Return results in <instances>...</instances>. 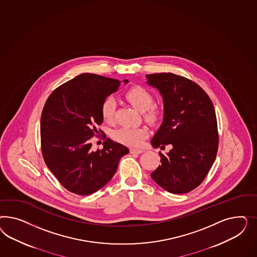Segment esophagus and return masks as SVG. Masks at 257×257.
<instances>
[{
    "label": "esophagus",
    "instance_id": "esophagus-1",
    "mask_svg": "<svg viewBox=\"0 0 257 257\" xmlns=\"http://www.w3.org/2000/svg\"><path fill=\"white\" fill-rule=\"evenodd\" d=\"M130 153L131 154H137V155H140L144 153V150H141V149H130Z\"/></svg>",
    "mask_w": 257,
    "mask_h": 257
}]
</instances>
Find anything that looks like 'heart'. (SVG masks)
I'll return each instance as SVG.
<instances>
[{"label": "heart", "instance_id": "b5f03b06", "mask_svg": "<svg viewBox=\"0 0 257 257\" xmlns=\"http://www.w3.org/2000/svg\"><path fill=\"white\" fill-rule=\"evenodd\" d=\"M126 100L134 108L143 114L144 118L150 123H156L161 117L159 108L153 104L152 93L142 86H133L125 94ZM117 101L113 96L106 97L101 106V117L107 123L114 121ZM148 137V130L143 127H120L112 133V138L117 142L131 147H139L142 141Z\"/></svg>", "mask_w": 257, "mask_h": 257}]
</instances>
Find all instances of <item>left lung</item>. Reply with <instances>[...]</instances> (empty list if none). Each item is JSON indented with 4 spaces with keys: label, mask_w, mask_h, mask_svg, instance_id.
<instances>
[{
    "label": "left lung",
    "mask_w": 257,
    "mask_h": 257,
    "mask_svg": "<svg viewBox=\"0 0 257 257\" xmlns=\"http://www.w3.org/2000/svg\"><path fill=\"white\" fill-rule=\"evenodd\" d=\"M147 84L161 94L162 124L151 143L171 150L151 173L158 186L170 193L184 194L200 186L218 152L217 117L210 98L202 87L173 73L147 74Z\"/></svg>",
    "instance_id": "left-lung-1"
}]
</instances>
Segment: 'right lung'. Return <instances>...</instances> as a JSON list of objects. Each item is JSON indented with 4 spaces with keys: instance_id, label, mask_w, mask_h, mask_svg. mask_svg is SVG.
Instances as JSON below:
<instances>
[{
    "instance_id": "obj_1",
    "label": "right lung",
    "mask_w": 257,
    "mask_h": 257,
    "mask_svg": "<svg viewBox=\"0 0 257 257\" xmlns=\"http://www.w3.org/2000/svg\"><path fill=\"white\" fill-rule=\"evenodd\" d=\"M120 83L83 73L58 86L47 99L40 119L42 156L56 179L72 193L90 195L101 189L114 176L119 159L129 153L109 139L96 152L90 143L99 133L96 126L103 120L101 103Z\"/></svg>"
}]
</instances>
